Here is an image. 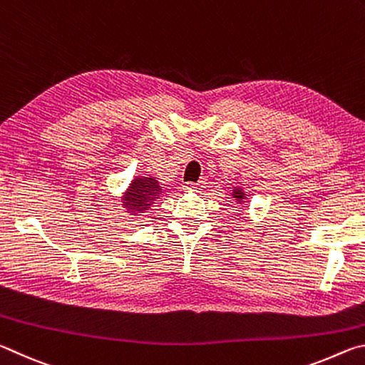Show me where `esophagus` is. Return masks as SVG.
Returning <instances> with one entry per match:
<instances>
[{
	"label": "esophagus",
	"mask_w": 365,
	"mask_h": 365,
	"mask_svg": "<svg viewBox=\"0 0 365 365\" xmlns=\"http://www.w3.org/2000/svg\"><path fill=\"white\" fill-rule=\"evenodd\" d=\"M206 188V182H197V183H185L183 190H195V191H201Z\"/></svg>",
	"instance_id": "1"
}]
</instances>
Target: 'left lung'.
Instances as JSON below:
<instances>
[{"label":"left lung","mask_w":365,"mask_h":365,"mask_svg":"<svg viewBox=\"0 0 365 365\" xmlns=\"http://www.w3.org/2000/svg\"><path fill=\"white\" fill-rule=\"evenodd\" d=\"M232 197H233V202L237 206H245L246 202H248V195H246V191L242 187H235L233 188Z\"/></svg>","instance_id":"8db88e82"}]
</instances>
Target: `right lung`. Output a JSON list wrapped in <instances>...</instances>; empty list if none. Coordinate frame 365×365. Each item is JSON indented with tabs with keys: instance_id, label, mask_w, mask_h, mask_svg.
I'll list each match as a JSON object with an SVG mask.
<instances>
[{
	"instance_id": "1",
	"label": "right lung",
	"mask_w": 365,
	"mask_h": 365,
	"mask_svg": "<svg viewBox=\"0 0 365 365\" xmlns=\"http://www.w3.org/2000/svg\"><path fill=\"white\" fill-rule=\"evenodd\" d=\"M164 193V187L154 177L135 175L133 180L128 183L127 190L120 195V201L123 211L128 215H133L132 219L138 220L143 217V214L150 211L153 205L160 200Z\"/></svg>"
}]
</instances>
